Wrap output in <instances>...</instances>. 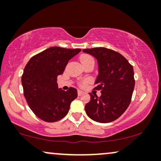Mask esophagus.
I'll return each instance as SVG.
<instances>
[{"mask_svg":"<svg viewBox=\"0 0 161 161\" xmlns=\"http://www.w3.org/2000/svg\"><path fill=\"white\" fill-rule=\"evenodd\" d=\"M84 94V92H83L82 91H81V90H78V95L79 96H81L82 95H83Z\"/></svg>","mask_w":161,"mask_h":161,"instance_id":"esophagus-1","label":"esophagus"}]
</instances>
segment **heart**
I'll return each instance as SVG.
<instances>
[{"instance_id":"b5f03b06","label":"heart","mask_w":161,"mask_h":161,"mask_svg":"<svg viewBox=\"0 0 161 161\" xmlns=\"http://www.w3.org/2000/svg\"><path fill=\"white\" fill-rule=\"evenodd\" d=\"M79 60H80V61L82 64H84V63H86V62H88V61H91V60H94L93 58L91 56H89V55L88 54H82L79 57ZM89 82V81L88 80H86L85 82H83L81 83V86H86L87 84Z\"/></svg>"}]
</instances>
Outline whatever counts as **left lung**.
Instances as JSON below:
<instances>
[{
	"mask_svg": "<svg viewBox=\"0 0 161 161\" xmlns=\"http://www.w3.org/2000/svg\"><path fill=\"white\" fill-rule=\"evenodd\" d=\"M82 51L97 60L98 75L95 88L101 93L99 97L89 93L91 100L85 107L87 115L101 123L116 120L131 102L135 87L133 67L123 55L106 47Z\"/></svg>",
	"mask_w": 161,
	"mask_h": 161,
	"instance_id": "obj_1",
	"label": "left lung"
}]
</instances>
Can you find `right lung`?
<instances>
[{
	"instance_id": "add662e5",
	"label": "right lung",
	"mask_w": 161,
	"mask_h": 161,
	"mask_svg": "<svg viewBox=\"0 0 161 161\" xmlns=\"http://www.w3.org/2000/svg\"><path fill=\"white\" fill-rule=\"evenodd\" d=\"M80 51V48L51 47L32 57L25 66L22 75L24 96L32 112L42 120L61 119L78 96L75 88L70 87L66 92L58 88L57 79Z\"/></svg>"
}]
</instances>
